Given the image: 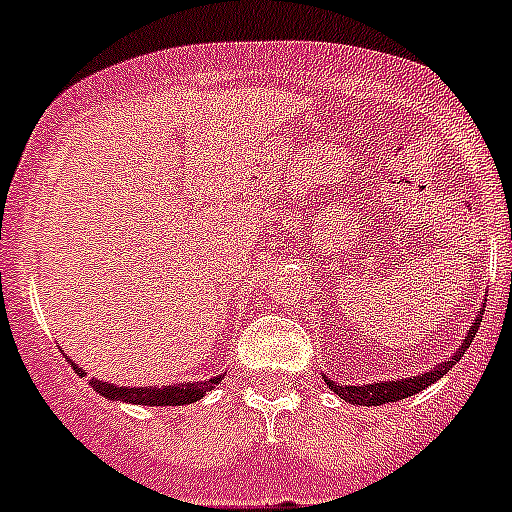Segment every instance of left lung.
Segmentation results:
<instances>
[{"label": "left lung", "instance_id": "left-lung-1", "mask_svg": "<svg viewBox=\"0 0 512 512\" xmlns=\"http://www.w3.org/2000/svg\"><path fill=\"white\" fill-rule=\"evenodd\" d=\"M478 324H480V317H476L473 327L468 329V334H466V339H463L461 349H458L456 356H453L451 361H443V364H438L436 369L423 371V374L414 376V379L381 381V384L376 381V384H366V386H337L334 381L327 379V384L332 386L334 394H339V399L349 401V404H359V406H381V404H389V401L409 399V396L418 394V391H423L426 386H431L433 381L441 379V376L446 374L448 369H453V364H456V361L461 359L463 354H466V349L471 347L473 337H476V332H478Z\"/></svg>", "mask_w": 512, "mask_h": 512}]
</instances>
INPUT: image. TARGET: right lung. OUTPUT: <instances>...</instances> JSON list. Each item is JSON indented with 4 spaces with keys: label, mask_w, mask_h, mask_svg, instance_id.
<instances>
[{
    "label": "right lung",
    "mask_w": 512,
    "mask_h": 512,
    "mask_svg": "<svg viewBox=\"0 0 512 512\" xmlns=\"http://www.w3.org/2000/svg\"><path fill=\"white\" fill-rule=\"evenodd\" d=\"M71 366L76 369V374L86 376V371H81L79 366L71 361ZM220 376H213L210 381H195V384H175L165 386V389H158V386H143V389H136V386H113L108 381L101 379H89V384L94 386L101 396L111 401H126V404H143V406H183L193 404V401L203 399L208 391L215 389V384H220Z\"/></svg>",
    "instance_id": "right-lung-1"
}]
</instances>
